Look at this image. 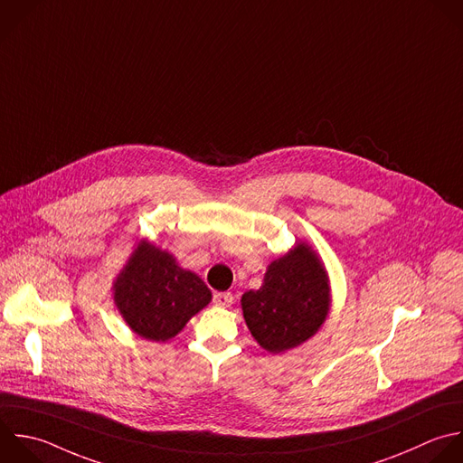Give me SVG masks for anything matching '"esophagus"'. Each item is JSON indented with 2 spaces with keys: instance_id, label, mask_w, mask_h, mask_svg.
<instances>
[{
  "instance_id": "obj_1",
  "label": "esophagus",
  "mask_w": 463,
  "mask_h": 463,
  "mask_svg": "<svg viewBox=\"0 0 463 463\" xmlns=\"http://www.w3.org/2000/svg\"><path fill=\"white\" fill-rule=\"evenodd\" d=\"M213 304L221 306V307H230L233 304V295L230 291L224 293H215L213 295Z\"/></svg>"
}]
</instances>
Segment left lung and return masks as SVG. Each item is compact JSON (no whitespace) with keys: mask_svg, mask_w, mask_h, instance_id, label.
<instances>
[{"mask_svg":"<svg viewBox=\"0 0 463 463\" xmlns=\"http://www.w3.org/2000/svg\"><path fill=\"white\" fill-rule=\"evenodd\" d=\"M329 304L327 271L306 242L273 260L262 286L241 298L248 329L273 354L311 338L324 324Z\"/></svg>","mask_w":463,"mask_h":463,"instance_id":"left-lung-1","label":"left lung"}]
</instances>
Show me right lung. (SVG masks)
I'll list each match as a JSON object with an SVG mask.
<instances>
[{
    "mask_svg": "<svg viewBox=\"0 0 463 463\" xmlns=\"http://www.w3.org/2000/svg\"><path fill=\"white\" fill-rule=\"evenodd\" d=\"M212 300L194 271L168 251L141 241L114 282V302L128 327L154 342L174 338Z\"/></svg>",
    "mask_w": 463,
    "mask_h": 463,
    "instance_id": "1",
    "label": "right lung"
}]
</instances>
